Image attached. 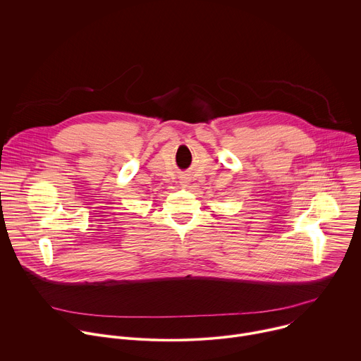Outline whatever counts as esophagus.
I'll return each mask as SVG.
<instances>
[{"mask_svg": "<svg viewBox=\"0 0 361 361\" xmlns=\"http://www.w3.org/2000/svg\"><path fill=\"white\" fill-rule=\"evenodd\" d=\"M187 184H188V181H187V180H183V181H181V185H183V187H185Z\"/></svg>", "mask_w": 361, "mask_h": 361, "instance_id": "34e87169", "label": "esophagus"}]
</instances>
